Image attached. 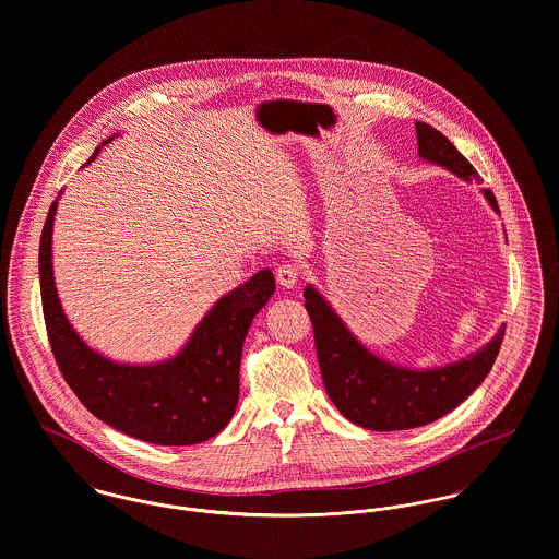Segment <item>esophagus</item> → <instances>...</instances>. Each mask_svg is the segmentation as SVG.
Segmentation results:
<instances>
[{
  "instance_id": "esophagus-1",
  "label": "esophagus",
  "mask_w": 559,
  "mask_h": 559,
  "mask_svg": "<svg viewBox=\"0 0 559 559\" xmlns=\"http://www.w3.org/2000/svg\"><path fill=\"white\" fill-rule=\"evenodd\" d=\"M276 281H278L283 287H287V289L296 287L298 281H300V267H298L296 263H283V265H278V270H276Z\"/></svg>"
}]
</instances>
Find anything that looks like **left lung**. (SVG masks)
Instances as JSON below:
<instances>
[{
	"mask_svg": "<svg viewBox=\"0 0 559 559\" xmlns=\"http://www.w3.org/2000/svg\"><path fill=\"white\" fill-rule=\"evenodd\" d=\"M416 136L423 158L463 180H478L472 163L433 126L416 122ZM485 197L499 212L496 194L489 188ZM305 300L328 396L347 420L371 431L414 429L452 412L485 381L506 332L503 325L483 352L456 365L435 371H407L367 352L312 287L305 289Z\"/></svg>",
	"mask_w": 559,
	"mask_h": 559,
	"instance_id": "8db88e82",
	"label": "left lung"
}]
</instances>
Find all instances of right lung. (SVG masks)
<instances>
[{
  "mask_svg": "<svg viewBox=\"0 0 559 559\" xmlns=\"http://www.w3.org/2000/svg\"><path fill=\"white\" fill-rule=\"evenodd\" d=\"M56 207L58 201L40 236V296L49 345L70 390L96 418L150 443L190 445L221 433L236 412L242 345L254 314L276 289L274 274L261 270L221 298L174 360L154 367L116 365L76 336L60 307L51 265Z\"/></svg>",
  "mask_w": 559,
  "mask_h": 559,
  "instance_id": "1",
  "label": "right lung"
}]
</instances>
